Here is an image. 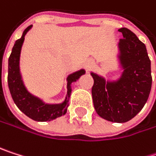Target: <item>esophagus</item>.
<instances>
[{
	"instance_id": "34e87169",
	"label": "esophagus",
	"mask_w": 156,
	"mask_h": 156,
	"mask_svg": "<svg viewBox=\"0 0 156 156\" xmlns=\"http://www.w3.org/2000/svg\"><path fill=\"white\" fill-rule=\"evenodd\" d=\"M93 66V61L92 60H88V63H87V68H90L91 66Z\"/></svg>"
}]
</instances>
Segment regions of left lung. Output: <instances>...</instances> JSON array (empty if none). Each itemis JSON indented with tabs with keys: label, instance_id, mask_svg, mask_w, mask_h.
I'll return each mask as SVG.
<instances>
[{
	"label": "left lung",
	"instance_id": "1",
	"mask_svg": "<svg viewBox=\"0 0 156 156\" xmlns=\"http://www.w3.org/2000/svg\"><path fill=\"white\" fill-rule=\"evenodd\" d=\"M120 40L119 59L123 69L116 81H105L91 73V90L96 112L112 122H126L136 116L146 103L152 87L151 61L145 44L135 34L123 27Z\"/></svg>",
	"mask_w": 156,
	"mask_h": 156
}]
</instances>
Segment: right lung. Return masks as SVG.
Instances as JSON below:
<instances>
[{"label":"right lung","instance_id":"right-lung-1","mask_svg":"<svg viewBox=\"0 0 156 156\" xmlns=\"http://www.w3.org/2000/svg\"><path fill=\"white\" fill-rule=\"evenodd\" d=\"M28 26L23 33L20 39L16 40L8 61V86L12 98L19 108L26 116L36 122H50L62 115H65L69 105V98L71 94V84L76 81L85 74L84 69H80L67 76V93L64 102L60 104H45L37 97H34L25 89L20 74L19 60L21 48L26 33L31 29Z\"/></svg>","mask_w":156,"mask_h":156}]
</instances>
